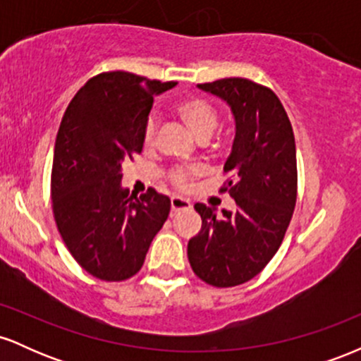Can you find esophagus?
<instances>
[{
  "mask_svg": "<svg viewBox=\"0 0 361 361\" xmlns=\"http://www.w3.org/2000/svg\"><path fill=\"white\" fill-rule=\"evenodd\" d=\"M190 207H192V204H190L186 198H181V197L171 198V212H180V210L190 209Z\"/></svg>",
  "mask_w": 361,
  "mask_h": 361,
  "instance_id": "obj_1",
  "label": "esophagus"
}]
</instances>
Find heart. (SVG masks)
Segmentation results:
<instances>
[{"instance_id":"b5f03b06","label":"heart","mask_w":361,"mask_h":361,"mask_svg":"<svg viewBox=\"0 0 361 361\" xmlns=\"http://www.w3.org/2000/svg\"><path fill=\"white\" fill-rule=\"evenodd\" d=\"M178 115H180L181 120L186 123V127L192 130V134L197 137L200 142H205L212 137L214 130L217 128L219 117L217 111H215L212 106L209 105L202 98H186L178 105ZM156 118L149 117L146 122V127H144V144L146 146H151L152 140H154L156 135ZM200 169L198 168H180L175 169L169 176L171 183L180 190L190 188L193 183V180L200 175Z\"/></svg>"}]
</instances>
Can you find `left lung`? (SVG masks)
Masks as SVG:
<instances>
[{"instance_id": "left-lung-1", "label": "left lung", "mask_w": 361, "mask_h": 361, "mask_svg": "<svg viewBox=\"0 0 361 361\" xmlns=\"http://www.w3.org/2000/svg\"><path fill=\"white\" fill-rule=\"evenodd\" d=\"M198 88L219 97L234 115L235 135L224 171L235 210L195 204L202 229L188 241V261L198 279L235 287L255 279L279 251L297 202L295 139L283 105L267 86L224 78Z\"/></svg>"}]
</instances>
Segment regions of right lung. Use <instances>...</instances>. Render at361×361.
<instances>
[{
    "mask_svg": "<svg viewBox=\"0 0 361 361\" xmlns=\"http://www.w3.org/2000/svg\"><path fill=\"white\" fill-rule=\"evenodd\" d=\"M173 86L102 73L74 94L62 117L51 176L54 219L73 258L100 280L134 276L169 215L171 202L154 188L128 195L122 168L142 151L154 97Z\"/></svg>",
    "mask_w": 361,
    "mask_h": 361,
    "instance_id": "1",
    "label": "right lung"
}]
</instances>
